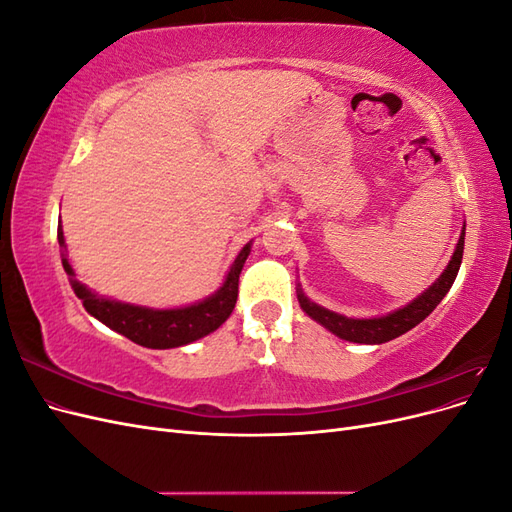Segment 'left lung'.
<instances>
[{
  "instance_id": "left-lung-1",
  "label": "left lung",
  "mask_w": 512,
  "mask_h": 512,
  "mask_svg": "<svg viewBox=\"0 0 512 512\" xmlns=\"http://www.w3.org/2000/svg\"><path fill=\"white\" fill-rule=\"evenodd\" d=\"M463 237L466 232H461L457 250L448 262V267L444 269V273L438 277V282L429 286L421 297L414 299L412 303H408L406 307L397 309V312L382 316V318H369V320H359V318H346L342 314L329 312L316 303L309 301L305 294L301 292V288L297 290L299 294V303L303 307V312L307 316H312L316 322H320L324 329H329L331 333H335L337 337L346 339V342H354V344H384L389 339H395L399 335H404L406 331L414 329L418 322H423L433 309L438 307V303L446 297V292L451 290L455 277L459 273L461 267V258H463Z\"/></svg>"
}]
</instances>
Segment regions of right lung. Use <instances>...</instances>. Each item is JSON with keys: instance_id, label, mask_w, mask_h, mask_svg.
Instances as JSON below:
<instances>
[{"instance_id": "obj_1", "label": "right lung", "mask_w": 512, "mask_h": 512, "mask_svg": "<svg viewBox=\"0 0 512 512\" xmlns=\"http://www.w3.org/2000/svg\"><path fill=\"white\" fill-rule=\"evenodd\" d=\"M57 241L59 247H66L61 226L57 228ZM247 256H250V243L239 252L235 265L230 267L226 275L224 286L213 297L181 309H149L102 299L96 292H91L74 280V271L66 258H61V262H64V269L70 275L74 294L83 301L91 316L104 322L108 329L126 335L138 346L166 350L196 342V339L213 333L222 322H226L239 297V275Z\"/></svg>"}]
</instances>
